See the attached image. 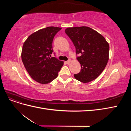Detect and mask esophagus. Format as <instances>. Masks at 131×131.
Listing matches in <instances>:
<instances>
[{
	"mask_svg": "<svg viewBox=\"0 0 131 131\" xmlns=\"http://www.w3.org/2000/svg\"><path fill=\"white\" fill-rule=\"evenodd\" d=\"M70 62H71V60H70V59H69V60L66 61V64H69Z\"/></svg>",
	"mask_w": 131,
	"mask_h": 131,
	"instance_id": "34e87169",
	"label": "esophagus"
}]
</instances>
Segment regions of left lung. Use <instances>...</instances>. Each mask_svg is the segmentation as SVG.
I'll return each instance as SVG.
<instances>
[{
  "label": "left lung",
  "instance_id": "1",
  "mask_svg": "<svg viewBox=\"0 0 131 131\" xmlns=\"http://www.w3.org/2000/svg\"><path fill=\"white\" fill-rule=\"evenodd\" d=\"M67 35L73 42L80 72L74 78L83 83L92 81L103 71L109 60V45L103 36L89 27L67 28Z\"/></svg>",
  "mask_w": 131,
  "mask_h": 131
}]
</instances>
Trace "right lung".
I'll use <instances>...</instances> for the list:
<instances>
[{
    "label": "right lung",
    "mask_w": 131,
    "mask_h": 131,
    "mask_svg": "<svg viewBox=\"0 0 131 131\" xmlns=\"http://www.w3.org/2000/svg\"><path fill=\"white\" fill-rule=\"evenodd\" d=\"M62 28L48 27L30 35L24 42L21 58L26 69L33 80L47 84L56 79L63 61L51 57L54 35Z\"/></svg>",
    "instance_id": "right-lung-1"
}]
</instances>
